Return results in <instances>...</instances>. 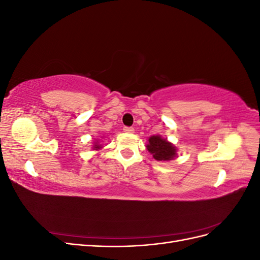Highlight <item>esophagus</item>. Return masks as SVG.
<instances>
[{"mask_svg": "<svg viewBox=\"0 0 260 260\" xmlns=\"http://www.w3.org/2000/svg\"><path fill=\"white\" fill-rule=\"evenodd\" d=\"M123 131H124L125 133H133V132H135V129H133L132 127H124V128H123Z\"/></svg>", "mask_w": 260, "mask_h": 260, "instance_id": "obj_1", "label": "esophagus"}]
</instances>
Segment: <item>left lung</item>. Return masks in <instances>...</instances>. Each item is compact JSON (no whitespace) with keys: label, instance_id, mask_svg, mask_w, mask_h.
<instances>
[{"label":"left lung","instance_id":"8db88e82","mask_svg":"<svg viewBox=\"0 0 260 260\" xmlns=\"http://www.w3.org/2000/svg\"><path fill=\"white\" fill-rule=\"evenodd\" d=\"M146 148L156 160L167 161L177 157V147L160 136H152L149 138Z\"/></svg>","mask_w":260,"mask_h":260}]
</instances>
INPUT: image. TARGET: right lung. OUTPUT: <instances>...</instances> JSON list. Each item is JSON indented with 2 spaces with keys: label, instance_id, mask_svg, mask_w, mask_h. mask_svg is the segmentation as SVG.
I'll return each instance as SVG.
<instances>
[{
  "label": "right lung",
  "instance_id": "1",
  "mask_svg": "<svg viewBox=\"0 0 260 260\" xmlns=\"http://www.w3.org/2000/svg\"><path fill=\"white\" fill-rule=\"evenodd\" d=\"M92 148H94V149H95V151H98V149L102 148V145H100V144H99V142H95V143H94V145H93V147H92Z\"/></svg>",
  "mask_w": 260,
  "mask_h": 260
}]
</instances>
